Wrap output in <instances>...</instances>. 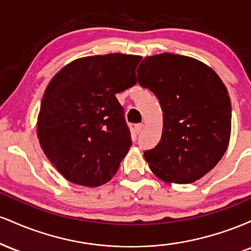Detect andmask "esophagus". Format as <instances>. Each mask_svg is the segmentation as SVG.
I'll use <instances>...</instances> for the list:
<instances>
[{"label":"esophagus","instance_id":"34e87169","mask_svg":"<svg viewBox=\"0 0 251 251\" xmlns=\"http://www.w3.org/2000/svg\"><path fill=\"white\" fill-rule=\"evenodd\" d=\"M143 128H144V124H137V125L134 126V129H135V132H137L138 134H139L140 132L143 131Z\"/></svg>","mask_w":251,"mask_h":251}]
</instances>
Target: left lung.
Returning <instances> with one entry per match:
<instances>
[{
  "label": "left lung",
  "instance_id": "left-lung-1",
  "mask_svg": "<svg viewBox=\"0 0 251 251\" xmlns=\"http://www.w3.org/2000/svg\"><path fill=\"white\" fill-rule=\"evenodd\" d=\"M138 82L158 98L163 132L144 157L166 183L201 179L226 153L231 134V103L217 73L200 60L171 53L146 56Z\"/></svg>",
  "mask_w": 251,
  "mask_h": 251
}]
</instances>
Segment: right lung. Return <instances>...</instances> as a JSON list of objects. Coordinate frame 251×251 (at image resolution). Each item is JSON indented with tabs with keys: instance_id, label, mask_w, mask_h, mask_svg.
Returning a JSON list of instances; mask_svg holds the SVG:
<instances>
[{
	"instance_id": "add662e5",
	"label": "right lung",
	"mask_w": 251,
	"mask_h": 251,
	"mask_svg": "<svg viewBox=\"0 0 251 251\" xmlns=\"http://www.w3.org/2000/svg\"><path fill=\"white\" fill-rule=\"evenodd\" d=\"M139 55L85 56L48 83L37 116L43 153L71 183L97 188L112 179L131 146L117 93L137 83Z\"/></svg>"
}]
</instances>
